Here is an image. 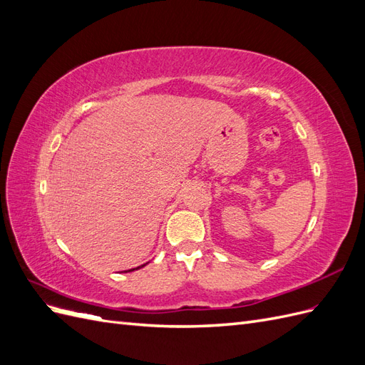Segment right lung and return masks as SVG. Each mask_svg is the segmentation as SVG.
<instances>
[{
	"mask_svg": "<svg viewBox=\"0 0 365 365\" xmlns=\"http://www.w3.org/2000/svg\"><path fill=\"white\" fill-rule=\"evenodd\" d=\"M149 263V262H148ZM146 264V263H145ZM145 264H141V267H137V268H132V269H129V271H125V272H130V271H134V269H140V268H143V267H145Z\"/></svg>",
	"mask_w": 365,
	"mask_h": 365,
	"instance_id": "obj_1",
	"label": "right lung"
}]
</instances>
